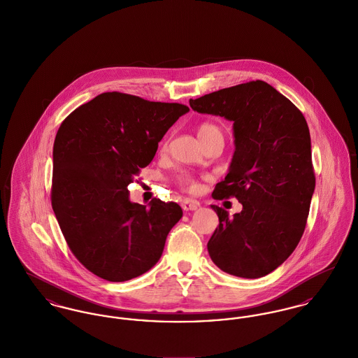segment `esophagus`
<instances>
[{"label":"esophagus","instance_id":"esophagus-1","mask_svg":"<svg viewBox=\"0 0 358 358\" xmlns=\"http://www.w3.org/2000/svg\"><path fill=\"white\" fill-rule=\"evenodd\" d=\"M182 208L183 210L189 212V210H196L199 208V202L194 201V199H183L182 201Z\"/></svg>","mask_w":358,"mask_h":358}]
</instances>
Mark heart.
I'll return each instance as SVG.
<instances>
[{"label": "heart", "mask_w": 358, "mask_h": 358, "mask_svg": "<svg viewBox=\"0 0 358 358\" xmlns=\"http://www.w3.org/2000/svg\"><path fill=\"white\" fill-rule=\"evenodd\" d=\"M213 136H222L221 133V129L215 124V123H210V122H203L198 126V137L199 140L203 143L206 140H209L210 137ZM167 148V143H163V149ZM178 182L185 186V187H194L195 186V182H194V178L186 173V172H182L179 176H178Z\"/></svg>", "instance_id": "1"}]
</instances>
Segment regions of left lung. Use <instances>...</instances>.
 Listing matches in <instances>:
<instances>
[{"instance_id": "8db88e82", "label": "left lung", "mask_w": 358, "mask_h": 358, "mask_svg": "<svg viewBox=\"0 0 358 358\" xmlns=\"http://www.w3.org/2000/svg\"><path fill=\"white\" fill-rule=\"evenodd\" d=\"M190 106L234 122L235 153L212 195L236 196L243 210L229 217L212 205L220 224L209 255L228 274L261 278L285 262L306 229L315 190L307 120L261 80L190 99Z\"/></svg>"}]
</instances>
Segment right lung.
<instances>
[{
    "label": "right lung",
    "mask_w": 358,
    "mask_h": 358,
    "mask_svg": "<svg viewBox=\"0 0 358 358\" xmlns=\"http://www.w3.org/2000/svg\"><path fill=\"white\" fill-rule=\"evenodd\" d=\"M190 108L106 92L61 123L52 149L51 205L73 255L97 277L123 282L152 268L182 218L175 202H130L127 186Z\"/></svg>",
    "instance_id": "right-lung-1"
}]
</instances>
